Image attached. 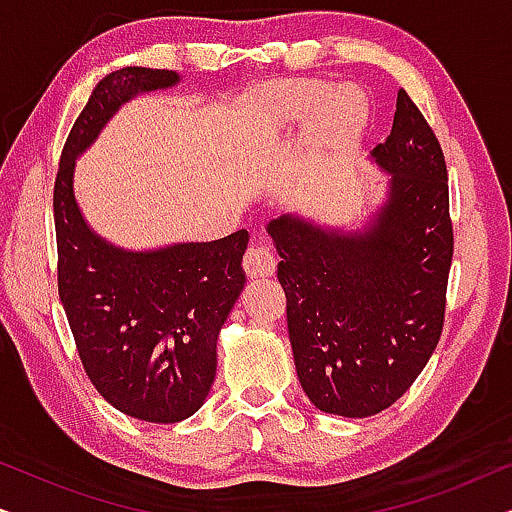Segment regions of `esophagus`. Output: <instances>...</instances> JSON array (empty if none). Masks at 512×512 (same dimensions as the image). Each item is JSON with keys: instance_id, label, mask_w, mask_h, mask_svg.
Returning a JSON list of instances; mask_svg holds the SVG:
<instances>
[{"instance_id": "esophagus-1", "label": "esophagus", "mask_w": 512, "mask_h": 512, "mask_svg": "<svg viewBox=\"0 0 512 512\" xmlns=\"http://www.w3.org/2000/svg\"><path fill=\"white\" fill-rule=\"evenodd\" d=\"M244 270L249 277H270L277 270V258L268 247L254 240L244 254Z\"/></svg>"}]
</instances>
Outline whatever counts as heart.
<instances>
[{"instance_id": "b5f03b06", "label": "heart", "mask_w": 512, "mask_h": 512, "mask_svg": "<svg viewBox=\"0 0 512 512\" xmlns=\"http://www.w3.org/2000/svg\"><path fill=\"white\" fill-rule=\"evenodd\" d=\"M249 121L261 135H284L305 123L303 179H314L354 142L370 118L366 90L324 79L272 81L251 95Z\"/></svg>"}]
</instances>
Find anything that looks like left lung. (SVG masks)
Masks as SVG:
<instances>
[{"label":"left lung","mask_w":512,"mask_h":512,"mask_svg":"<svg viewBox=\"0 0 512 512\" xmlns=\"http://www.w3.org/2000/svg\"><path fill=\"white\" fill-rule=\"evenodd\" d=\"M370 158L389 184L363 228H328L298 214L268 223L300 387L340 417L387 410L429 363L454 251L443 149L405 90L389 137Z\"/></svg>","instance_id":"1"}]
</instances>
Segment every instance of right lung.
Segmentation results:
<instances>
[{
    "label": "right lung",
    "instance_id": "add662e5",
    "mask_svg": "<svg viewBox=\"0 0 512 512\" xmlns=\"http://www.w3.org/2000/svg\"><path fill=\"white\" fill-rule=\"evenodd\" d=\"M172 69L123 67L97 83L62 149L53 212L58 291L81 363L123 415L174 424L200 410L216 375V338L244 289L249 233L151 251L116 247L83 219L76 158L132 97L172 88Z\"/></svg>",
    "mask_w": 512,
    "mask_h": 512
}]
</instances>
